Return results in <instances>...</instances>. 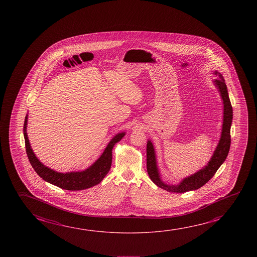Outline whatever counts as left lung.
<instances>
[{
	"label": "left lung",
	"mask_w": 257,
	"mask_h": 257,
	"mask_svg": "<svg viewBox=\"0 0 257 257\" xmlns=\"http://www.w3.org/2000/svg\"><path fill=\"white\" fill-rule=\"evenodd\" d=\"M218 76L219 79L213 80V84L218 89L223 103V122L221 134L219 143L215 149L209 162L202 169L198 170L191 176L183 178L177 185H169L162 180L160 175V169L158 167L157 157H156L155 148L151 140H148L147 143V171L152 182L160 188L166 190L170 193H185L188 191L197 190L205 185L219 167L224 163L227 159V154L230 148V127L233 119V109L231 103L228 97L227 88L222 74L218 71L212 72Z\"/></svg>",
	"instance_id": "1"
}]
</instances>
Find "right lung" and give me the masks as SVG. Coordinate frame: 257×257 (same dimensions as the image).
<instances>
[{"label": "right lung", "mask_w": 257, "mask_h": 257, "mask_svg": "<svg viewBox=\"0 0 257 257\" xmlns=\"http://www.w3.org/2000/svg\"><path fill=\"white\" fill-rule=\"evenodd\" d=\"M28 114L26 115L23 133L25 138L26 152L30 160V164L38 176L42 177L46 182L52 185L58 186L60 188L70 191H80L88 189L94 185H97L104 179L108 173L112 164V150L115 143L120 142L125 135V132L119 133L111 139L105 151L88 169L82 171H72V172L60 173L51 169L43 164L38 160L33 150L30 146V140L27 134L28 125Z\"/></svg>", "instance_id": "1"}]
</instances>
